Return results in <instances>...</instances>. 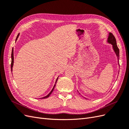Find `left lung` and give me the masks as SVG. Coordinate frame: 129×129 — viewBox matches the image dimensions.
Returning a JSON list of instances; mask_svg holds the SVG:
<instances>
[{
	"label": "left lung",
	"mask_w": 129,
	"mask_h": 129,
	"mask_svg": "<svg viewBox=\"0 0 129 129\" xmlns=\"http://www.w3.org/2000/svg\"><path fill=\"white\" fill-rule=\"evenodd\" d=\"M107 42L112 45V49H113V50H114V52L115 53L117 57L118 61H119V49H118V47H117V45L116 39H115L114 35H113L111 33H109L108 38V39H107ZM118 63H119V62H118ZM118 74H119V73H118ZM78 92H79V91H78ZM84 98H85V97H84ZM85 99H87L86 98H85Z\"/></svg>",
	"instance_id": "1"
}]
</instances>
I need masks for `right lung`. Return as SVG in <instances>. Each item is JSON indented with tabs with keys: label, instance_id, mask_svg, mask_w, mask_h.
<instances>
[{
	"label": "right lung",
	"instance_id": "add662e5",
	"mask_svg": "<svg viewBox=\"0 0 129 129\" xmlns=\"http://www.w3.org/2000/svg\"><path fill=\"white\" fill-rule=\"evenodd\" d=\"M19 36V33L18 34V36H17V37L16 40H15V41L17 40ZM13 54H13V48H12V54H11V59H12V61H11V71H12V67H13V63H14V55H13ZM58 76L57 77V78L56 79V81H55V84H54V87H53V88L52 90L50 91V92L48 93V94L47 95L45 96V97H41V99H46V98H47V97H48L50 95V94H51V93H52V92H53V90H54V88H55V84H56V82H57V80H58Z\"/></svg>",
	"mask_w": 129,
	"mask_h": 129
}]
</instances>
